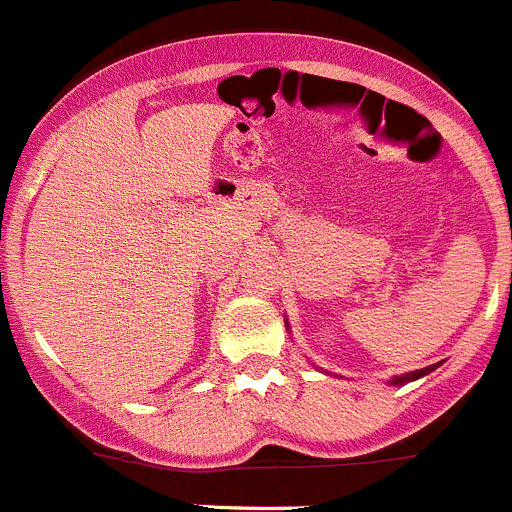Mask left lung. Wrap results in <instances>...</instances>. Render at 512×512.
<instances>
[{"instance_id":"8db88e82","label":"left lung","mask_w":512,"mask_h":512,"mask_svg":"<svg viewBox=\"0 0 512 512\" xmlns=\"http://www.w3.org/2000/svg\"><path fill=\"white\" fill-rule=\"evenodd\" d=\"M437 368V365H429V368H421V370H414V373H406V375H398V378H393V383H406V381H416V378H421V375L431 373V370Z\"/></svg>"}]
</instances>
